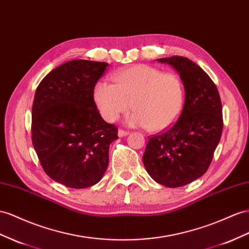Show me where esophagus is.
<instances>
[{
  "label": "esophagus",
  "instance_id": "1",
  "mask_svg": "<svg viewBox=\"0 0 249 249\" xmlns=\"http://www.w3.org/2000/svg\"><path fill=\"white\" fill-rule=\"evenodd\" d=\"M128 133H129V131L124 130V129H119V131H118L119 137H125V136L128 135Z\"/></svg>",
  "mask_w": 249,
  "mask_h": 249
}]
</instances>
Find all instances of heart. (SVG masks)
Returning a JSON list of instances; mask_svg holds the SVG:
<instances>
[{"mask_svg":"<svg viewBox=\"0 0 249 249\" xmlns=\"http://www.w3.org/2000/svg\"><path fill=\"white\" fill-rule=\"evenodd\" d=\"M112 81L114 84L99 81L93 87V100L108 122H114L131 105L135 111L128 123L152 132L168 129L180 117L185 90L177 73L138 64L114 73Z\"/></svg>","mask_w":249,"mask_h":249,"instance_id":"b5f03b06","label":"heart"}]
</instances>
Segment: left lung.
Masks as SVG:
<instances>
[{"label":"left lung","instance_id":"8db88e82","mask_svg":"<svg viewBox=\"0 0 249 249\" xmlns=\"http://www.w3.org/2000/svg\"><path fill=\"white\" fill-rule=\"evenodd\" d=\"M179 72L185 101L179 119L168 129L150 136L143 155L149 176L166 187H180L206 173L223 130L218 88L204 70L184 56L158 59Z\"/></svg>","mask_w":249,"mask_h":249}]
</instances>
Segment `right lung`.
I'll return each mask as SVG.
<instances>
[{"label":"right lung","instance_id":"add662e5","mask_svg":"<svg viewBox=\"0 0 249 249\" xmlns=\"http://www.w3.org/2000/svg\"><path fill=\"white\" fill-rule=\"evenodd\" d=\"M108 64L73 60L52 70L37 86L31 140L46 175L70 188L97 184L109 162L118 127L105 122L93 87Z\"/></svg>","mask_w":249,"mask_h":249}]
</instances>
